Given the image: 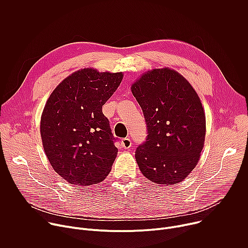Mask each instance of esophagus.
Here are the masks:
<instances>
[{"label":"esophagus","mask_w":248,"mask_h":248,"mask_svg":"<svg viewBox=\"0 0 248 248\" xmlns=\"http://www.w3.org/2000/svg\"><path fill=\"white\" fill-rule=\"evenodd\" d=\"M122 145H123V147H124V149H128V148H130V147H131V145H132V143H131V140H130L128 137L122 139Z\"/></svg>","instance_id":"1"}]
</instances>
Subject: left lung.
I'll list each match as a JSON object with an SVG mask.
<instances>
[{"instance_id":"1","label":"left lung","mask_w":248,"mask_h":248,"mask_svg":"<svg viewBox=\"0 0 248 248\" xmlns=\"http://www.w3.org/2000/svg\"><path fill=\"white\" fill-rule=\"evenodd\" d=\"M147 124L146 141L135 152L137 165L153 184L186 180L204 147L206 117L189 81L170 67L153 68L131 84Z\"/></svg>"}]
</instances>
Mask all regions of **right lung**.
Wrapping results in <instances>:
<instances>
[{"label":"right lung","mask_w":248,"mask_h":248,"mask_svg":"<svg viewBox=\"0 0 248 248\" xmlns=\"http://www.w3.org/2000/svg\"><path fill=\"white\" fill-rule=\"evenodd\" d=\"M124 74L81 68L65 78L43 109L40 134L55 171L67 183L87 186L103 182L117 157L102 106L120 86Z\"/></svg>","instance_id":"right-lung-1"}]
</instances>
